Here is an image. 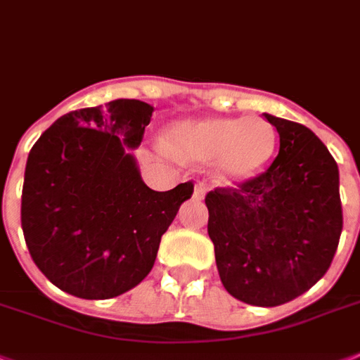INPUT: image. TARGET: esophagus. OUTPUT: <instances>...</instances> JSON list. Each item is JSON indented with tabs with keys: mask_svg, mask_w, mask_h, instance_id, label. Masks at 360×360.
Wrapping results in <instances>:
<instances>
[{
	"mask_svg": "<svg viewBox=\"0 0 360 360\" xmlns=\"http://www.w3.org/2000/svg\"><path fill=\"white\" fill-rule=\"evenodd\" d=\"M205 194H207V185L205 183H195V186H194V200H198V201H201L203 200V198H205Z\"/></svg>",
	"mask_w": 360,
	"mask_h": 360,
	"instance_id": "obj_1",
	"label": "esophagus"
}]
</instances>
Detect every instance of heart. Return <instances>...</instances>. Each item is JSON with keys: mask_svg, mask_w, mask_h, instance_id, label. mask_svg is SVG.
I'll use <instances>...</instances> for the list:
<instances>
[{"mask_svg": "<svg viewBox=\"0 0 360 360\" xmlns=\"http://www.w3.org/2000/svg\"><path fill=\"white\" fill-rule=\"evenodd\" d=\"M276 142L274 125L261 116L185 122L168 133V148L177 157L214 160L216 175L224 181L257 174L274 155Z\"/></svg>", "mask_w": 360, "mask_h": 360, "instance_id": "obj_1", "label": "heart"}]
</instances>
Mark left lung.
I'll return each instance as SVG.
<instances>
[{"label":"left lung","mask_w":360,"mask_h":360,"mask_svg":"<svg viewBox=\"0 0 360 360\" xmlns=\"http://www.w3.org/2000/svg\"><path fill=\"white\" fill-rule=\"evenodd\" d=\"M279 134L268 170L240 185L210 190L207 231L231 296L277 307L316 285L342 233L338 166L309 127L264 114Z\"/></svg>","instance_id":"1"}]
</instances>
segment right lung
Masks as SVG:
<instances>
[{
  "label": "right lung",
  "mask_w": 360,
  "mask_h": 360,
  "mask_svg": "<svg viewBox=\"0 0 360 360\" xmlns=\"http://www.w3.org/2000/svg\"><path fill=\"white\" fill-rule=\"evenodd\" d=\"M153 107L139 99L64 114L29 151L22 229L31 259L57 288L109 300L153 268L160 236L192 181L166 192L146 185L133 155Z\"/></svg>",
  "instance_id": "right-lung-1"
}]
</instances>
